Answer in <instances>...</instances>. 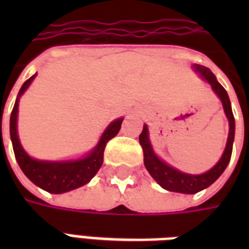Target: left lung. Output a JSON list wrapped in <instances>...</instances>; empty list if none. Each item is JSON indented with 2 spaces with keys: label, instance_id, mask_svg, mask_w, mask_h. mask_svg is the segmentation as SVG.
Listing matches in <instances>:
<instances>
[{
  "label": "left lung",
  "instance_id": "1",
  "mask_svg": "<svg viewBox=\"0 0 249 249\" xmlns=\"http://www.w3.org/2000/svg\"><path fill=\"white\" fill-rule=\"evenodd\" d=\"M193 68H195V71L200 73V76L203 77L205 81L209 82V85L212 87L214 93L221 100L224 112L228 117V121H230V133H228V141H227V146H225L223 156L211 171L203 173V175H188V173L180 172L178 169L169 167L168 164L161 161L153 153L151 142L148 139V128H146V125H144L142 132L139 137L141 146H142V152H144V165H145L146 171L151 173L152 178H155L164 189L171 191V192L197 193L198 191H201L204 188L209 187L211 184L214 183L220 178V175L224 172V169L230 162L233 139H235V117L232 113L230 97L225 92V89L220 85L211 69L203 65H195Z\"/></svg>",
  "mask_w": 249,
  "mask_h": 249
}]
</instances>
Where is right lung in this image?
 I'll return each mask as SVG.
<instances>
[{"mask_svg": "<svg viewBox=\"0 0 249 249\" xmlns=\"http://www.w3.org/2000/svg\"><path fill=\"white\" fill-rule=\"evenodd\" d=\"M36 77L32 76L29 80L24 82L18 93V97L16 100L14 108L10 114V137L13 144V151L16 155V160L18 162L19 168L22 169L25 176L29 178L32 183L37 187L45 189L51 193H64L71 189L82 187L90 181V178L97 173L104 161V151L105 145L110 139L119 133L121 128L123 119L113 121L104 132L100 142L87 157L76 160V161H62L51 162L35 160L22 149L19 144L18 135H17V113H18V100L21 94L28 89L30 82Z\"/></svg>", "mask_w": 249, "mask_h": 249, "instance_id": "add662e5", "label": "right lung"}]
</instances>
